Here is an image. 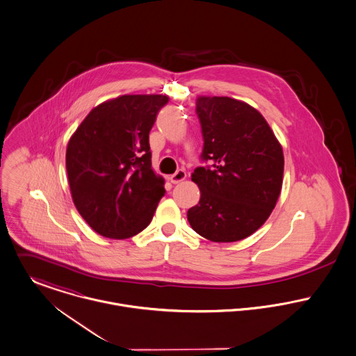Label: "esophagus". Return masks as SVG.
<instances>
[{"label":"esophagus","mask_w":356,"mask_h":356,"mask_svg":"<svg viewBox=\"0 0 356 356\" xmlns=\"http://www.w3.org/2000/svg\"><path fill=\"white\" fill-rule=\"evenodd\" d=\"M168 179L171 181V184H179V182H182V181L186 179V172H185L184 170H178L175 174L170 175Z\"/></svg>","instance_id":"esophagus-1"}]
</instances>
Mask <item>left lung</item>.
Masks as SVG:
<instances>
[{
	"instance_id": "left-lung-1",
	"label": "left lung",
	"mask_w": 356,
	"mask_h": 356,
	"mask_svg": "<svg viewBox=\"0 0 356 356\" xmlns=\"http://www.w3.org/2000/svg\"><path fill=\"white\" fill-rule=\"evenodd\" d=\"M202 157L192 181L200 202L189 208L192 229L212 243L244 240L268 219L284 179V152L274 131L252 105L232 97L199 96Z\"/></svg>"
}]
</instances>
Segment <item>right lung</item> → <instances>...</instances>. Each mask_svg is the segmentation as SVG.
I'll return each mask as SVG.
<instances>
[{
  "mask_svg": "<svg viewBox=\"0 0 356 356\" xmlns=\"http://www.w3.org/2000/svg\"><path fill=\"white\" fill-rule=\"evenodd\" d=\"M163 95H123L95 106L71 136L65 167L81 216L102 237L130 238L152 220L164 178L152 168L149 131Z\"/></svg>",
  "mask_w": 356,
  "mask_h": 356,
  "instance_id": "obj_1",
  "label": "right lung"
}]
</instances>
